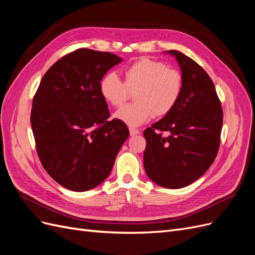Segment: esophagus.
I'll use <instances>...</instances> for the list:
<instances>
[{
	"label": "esophagus",
	"mask_w": 255,
	"mask_h": 255,
	"mask_svg": "<svg viewBox=\"0 0 255 255\" xmlns=\"http://www.w3.org/2000/svg\"><path fill=\"white\" fill-rule=\"evenodd\" d=\"M140 132L136 128H129V134L130 136H135V135H138Z\"/></svg>",
	"instance_id": "1"
}]
</instances>
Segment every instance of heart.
I'll list each match as a JSON object with an SVG mask.
<instances>
[{
    "instance_id": "obj_1",
    "label": "heart",
    "mask_w": 255,
    "mask_h": 255,
    "mask_svg": "<svg viewBox=\"0 0 255 255\" xmlns=\"http://www.w3.org/2000/svg\"><path fill=\"white\" fill-rule=\"evenodd\" d=\"M183 76L161 61L140 58L125 70V83L115 73L103 76L100 92L107 103L119 107L134 94V103L121 107L114 117L129 127H139L153 116L170 113L182 95Z\"/></svg>"
}]
</instances>
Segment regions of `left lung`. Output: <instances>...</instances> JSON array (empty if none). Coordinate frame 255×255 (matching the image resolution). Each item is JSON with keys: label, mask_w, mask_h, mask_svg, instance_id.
<instances>
[{"label": "left lung", "mask_w": 255, "mask_h": 255, "mask_svg": "<svg viewBox=\"0 0 255 255\" xmlns=\"http://www.w3.org/2000/svg\"><path fill=\"white\" fill-rule=\"evenodd\" d=\"M165 53L174 56L181 68L183 90L174 109L143 132V166L151 181L177 189L197 181L213 164L223 114L214 83L203 69L179 51Z\"/></svg>", "instance_id": "1"}]
</instances>
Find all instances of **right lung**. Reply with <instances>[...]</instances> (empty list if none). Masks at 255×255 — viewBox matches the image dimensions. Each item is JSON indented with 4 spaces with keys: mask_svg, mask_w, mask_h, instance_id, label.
I'll list each match as a JSON object with an SVG mask.
<instances>
[{
    "mask_svg": "<svg viewBox=\"0 0 255 255\" xmlns=\"http://www.w3.org/2000/svg\"><path fill=\"white\" fill-rule=\"evenodd\" d=\"M122 58L110 52L79 49L43 75L33 100L30 125L43 168L73 191L97 187L110 175L129 135L109 106L100 82Z\"/></svg>",
    "mask_w": 255,
    "mask_h": 255,
    "instance_id": "obj_1",
    "label": "right lung"
}]
</instances>
